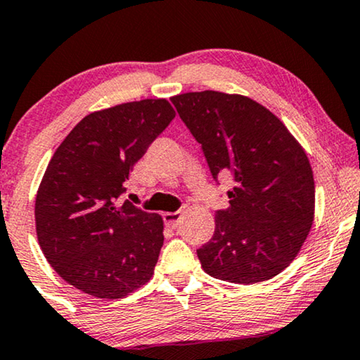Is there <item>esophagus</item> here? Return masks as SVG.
Masks as SVG:
<instances>
[{"label":"esophagus","instance_id":"1","mask_svg":"<svg viewBox=\"0 0 360 360\" xmlns=\"http://www.w3.org/2000/svg\"><path fill=\"white\" fill-rule=\"evenodd\" d=\"M181 217H183V212H165L162 214V219H165L166 226H169L171 229H176L177 226H179L181 222Z\"/></svg>","mask_w":360,"mask_h":360}]
</instances>
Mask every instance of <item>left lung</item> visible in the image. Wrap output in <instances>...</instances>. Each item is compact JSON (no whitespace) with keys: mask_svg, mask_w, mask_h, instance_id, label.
Segmentation results:
<instances>
[{"mask_svg":"<svg viewBox=\"0 0 360 360\" xmlns=\"http://www.w3.org/2000/svg\"><path fill=\"white\" fill-rule=\"evenodd\" d=\"M201 144L211 174H231L229 207L216 212L212 239L198 249L202 269L234 284L269 281L294 261L314 221L311 162L267 108L219 91L171 98Z\"/></svg>","mask_w":360,"mask_h":360,"instance_id":"obj_1","label":"left lung"}]
</instances>
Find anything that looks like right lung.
I'll return each mask as SVG.
<instances>
[{
  "label": "right lung",
  "instance_id": "right-lung-1",
  "mask_svg": "<svg viewBox=\"0 0 360 360\" xmlns=\"http://www.w3.org/2000/svg\"><path fill=\"white\" fill-rule=\"evenodd\" d=\"M174 116L166 99L94 111L53 154L36 194V234L53 269L84 294L121 299L153 277L162 217L117 199Z\"/></svg>",
  "mask_w": 360,
  "mask_h": 360
}]
</instances>
